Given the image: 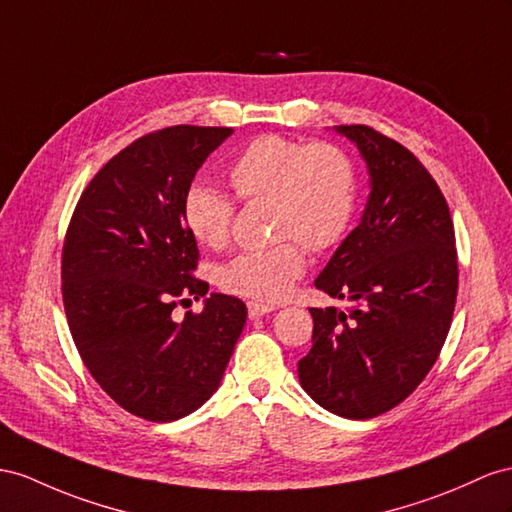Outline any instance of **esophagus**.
Instances as JSON below:
<instances>
[{"label":"esophagus","instance_id":"esophagus-1","mask_svg":"<svg viewBox=\"0 0 512 512\" xmlns=\"http://www.w3.org/2000/svg\"><path fill=\"white\" fill-rule=\"evenodd\" d=\"M270 311H274L272 305H261V303H255V300L248 303V318H251V320L266 316V313H270Z\"/></svg>","mask_w":512,"mask_h":512}]
</instances>
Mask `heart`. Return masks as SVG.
<instances>
[{"label": "heart", "mask_w": 512, "mask_h": 512, "mask_svg": "<svg viewBox=\"0 0 512 512\" xmlns=\"http://www.w3.org/2000/svg\"><path fill=\"white\" fill-rule=\"evenodd\" d=\"M229 181L242 201H272V229L285 240L264 251H244L218 270L225 292L279 303L305 272V253L329 251L346 238L355 218L359 179L352 157L331 142H305L277 134L259 136L229 166ZM181 218L192 238L209 248L225 246L235 201L194 183L183 194Z\"/></svg>", "instance_id": "b5f03b06"}]
</instances>
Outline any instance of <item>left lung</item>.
<instances>
[{"mask_svg": "<svg viewBox=\"0 0 512 512\" xmlns=\"http://www.w3.org/2000/svg\"><path fill=\"white\" fill-rule=\"evenodd\" d=\"M335 129L359 147L372 190L316 287L355 305L309 309L313 346L298 378L326 411L370 419L409 398L439 357L458 292L456 238L443 192L409 149L368 125Z\"/></svg>", "mask_w": 512, "mask_h": 512, "instance_id": "8db88e82", "label": "left lung"}]
</instances>
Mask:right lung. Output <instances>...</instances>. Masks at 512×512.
I'll return each mask as SVG.
<instances>
[{
    "label": "right lung",
    "mask_w": 512,
    "mask_h": 512,
    "mask_svg": "<svg viewBox=\"0 0 512 512\" xmlns=\"http://www.w3.org/2000/svg\"><path fill=\"white\" fill-rule=\"evenodd\" d=\"M231 127L175 125L134 140L88 183L62 246V300L77 352L108 396L149 422L212 398L244 329L240 298L212 294L181 218L183 194Z\"/></svg>",
    "instance_id": "add662e5"
}]
</instances>
